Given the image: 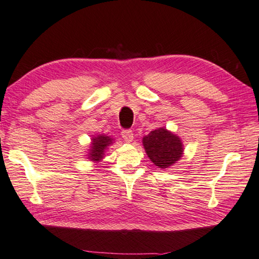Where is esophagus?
I'll return each mask as SVG.
<instances>
[{
  "mask_svg": "<svg viewBox=\"0 0 259 259\" xmlns=\"http://www.w3.org/2000/svg\"><path fill=\"white\" fill-rule=\"evenodd\" d=\"M121 137L124 139L125 142H132L133 141V132L131 130H122Z\"/></svg>",
  "mask_w": 259,
  "mask_h": 259,
  "instance_id": "1",
  "label": "esophagus"
}]
</instances>
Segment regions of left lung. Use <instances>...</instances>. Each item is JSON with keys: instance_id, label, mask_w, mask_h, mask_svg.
<instances>
[{"instance_id": "8db88e82", "label": "left lung", "mask_w": 259, "mask_h": 259, "mask_svg": "<svg viewBox=\"0 0 259 259\" xmlns=\"http://www.w3.org/2000/svg\"><path fill=\"white\" fill-rule=\"evenodd\" d=\"M142 142L148 157L159 168L173 166L183 155L182 140L165 127L151 131L143 138Z\"/></svg>"}]
</instances>
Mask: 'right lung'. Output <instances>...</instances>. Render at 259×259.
<instances>
[{
	"mask_svg": "<svg viewBox=\"0 0 259 259\" xmlns=\"http://www.w3.org/2000/svg\"><path fill=\"white\" fill-rule=\"evenodd\" d=\"M113 140L107 135H98V137L92 138V143H91V149L89 153V159L92 161H99L101 160L104 155V150H106L108 146L112 144Z\"/></svg>",
	"mask_w": 259,
	"mask_h": 259,
	"instance_id": "obj_1",
	"label": "right lung"
}]
</instances>
